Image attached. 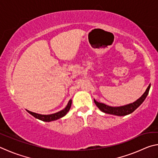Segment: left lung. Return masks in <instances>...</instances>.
<instances>
[{
  "label": "left lung",
  "instance_id": "8db88e82",
  "mask_svg": "<svg viewBox=\"0 0 158 158\" xmlns=\"http://www.w3.org/2000/svg\"><path fill=\"white\" fill-rule=\"evenodd\" d=\"M150 88H151V84H150L148 88H147L146 91L144 92L143 94L141 96V97L137 99V100L134 102L132 103L128 104L126 105L123 106H111L106 105L104 103L98 102L94 99V102L98 106L100 111H102L104 113L115 115V116H126V115L130 114L131 113L137 109L139 106L141 104L143 103V102L145 100L147 95L148 94Z\"/></svg>",
  "mask_w": 158,
  "mask_h": 158
}]
</instances>
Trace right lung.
I'll return each mask as SVG.
<instances>
[{
	"label": "right lung",
	"instance_id": "right-lung-1",
	"mask_svg": "<svg viewBox=\"0 0 158 158\" xmlns=\"http://www.w3.org/2000/svg\"><path fill=\"white\" fill-rule=\"evenodd\" d=\"M72 105V100H69V101L68 102V105L65 106V108L62 110L56 112V113L52 114H48V115H44V114H39L37 113H35V112H32L26 109L29 114H31L32 116H34L36 118L40 120V121H44V122H50V121H56V120H58L62 118L63 116H65V115L68 114V112L69 111V109H70Z\"/></svg>",
	"mask_w": 158,
	"mask_h": 158
}]
</instances>
